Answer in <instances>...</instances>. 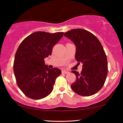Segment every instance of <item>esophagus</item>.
Instances as JSON below:
<instances>
[{
  "label": "esophagus",
  "instance_id": "obj_1",
  "mask_svg": "<svg viewBox=\"0 0 123 123\" xmlns=\"http://www.w3.org/2000/svg\"><path fill=\"white\" fill-rule=\"evenodd\" d=\"M62 74H68L69 72H68V71H62Z\"/></svg>",
  "mask_w": 123,
  "mask_h": 123
}]
</instances>
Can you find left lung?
<instances>
[{
	"label": "left lung",
	"instance_id": "1",
	"mask_svg": "<svg viewBox=\"0 0 123 123\" xmlns=\"http://www.w3.org/2000/svg\"><path fill=\"white\" fill-rule=\"evenodd\" d=\"M76 45L75 58L78 64L82 63V71H76V79L71 85L76 93L90 96L102 88L108 72L107 59L102 44L92 33L82 29H73L64 34Z\"/></svg>",
	"mask_w": 123,
	"mask_h": 123
}]
</instances>
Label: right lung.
Segmentation results:
<instances>
[{
  "mask_svg": "<svg viewBox=\"0 0 123 123\" xmlns=\"http://www.w3.org/2000/svg\"><path fill=\"white\" fill-rule=\"evenodd\" d=\"M63 34V32H35L25 38L18 47L13 71L17 85L28 98L43 99L53 90L55 80L61 71L56 68H48L44 58L51 55L54 46Z\"/></svg>",
  "mask_w": 123,
  "mask_h": 123,
  "instance_id": "right-lung-1",
  "label": "right lung"
}]
</instances>
